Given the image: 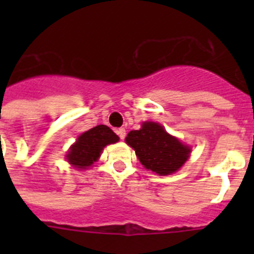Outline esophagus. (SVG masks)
<instances>
[{"instance_id":"34e87169","label":"esophagus","mask_w":254,"mask_h":254,"mask_svg":"<svg viewBox=\"0 0 254 254\" xmlns=\"http://www.w3.org/2000/svg\"><path fill=\"white\" fill-rule=\"evenodd\" d=\"M116 132H117V134L120 136L121 140H123V138L126 137V129L125 128H118Z\"/></svg>"}]
</instances>
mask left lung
I'll return each instance as SVG.
<instances>
[{
  "label": "left lung",
  "instance_id": "obj_1",
  "mask_svg": "<svg viewBox=\"0 0 254 254\" xmlns=\"http://www.w3.org/2000/svg\"><path fill=\"white\" fill-rule=\"evenodd\" d=\"M127 145L136 152L143 167L159 176H169L183 167L190 147L165 131L156 122H143L140 129L128 132Z\"/></svg>",
  "mask_w": 254,
  "mask_h": 254
}]
</instances>
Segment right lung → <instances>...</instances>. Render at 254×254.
I'll use <instances>...</instances> for the list:
<instances>
[{
  "mask_svg": "<svg viewBox=\"0 0 254 254\" xmlns=\"http://www.w3.org/2000/svg\"><path fill=\"white\" fill-rule=\"evenodd\" d=\"M120 137L108 126L99 125L84 132L69 147L66 159L73 168L87 169L99 159L102 150L107 145L116 143Z\"/></svg>",
  "mask_w": 254,
  "mask_h": 254,
  "instance_id": "add662e5",
  "label": "right lung"
}]
</instances>
